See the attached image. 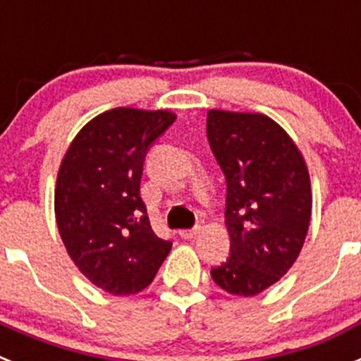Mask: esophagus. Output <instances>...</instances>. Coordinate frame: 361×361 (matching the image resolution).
Segmentation results:
<instances>
[{"label": "esophagus", "mask_w": 361, "mask_h": 361, "mask_svg": "<svg viewBox=\"0 0 361 361\" xmlns=\"http://www.w3.org/2000/svg\"><path fill=\"white\" fill-rule=\"evenodd\" d=\"M199 233H200V226H195V228H191V229H183V231L178 233V235H180L183 238H188V240H190V238H195Z\"/></svg>", "instance_id": "esophagus-1"}]
</instances>
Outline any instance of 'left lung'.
<instances>
[{
  "label": "left lung",
  "mask_w": 361,
  "mask_h": 361,
  "mask_svg": "<svg viewBox=\"0 0 361 361\" xmlns=\"http://www.w3.org/2000/svg\"><path fill=\"white\" fill-rule=\"evenodd\" d=\"M206 133L224 171L231 247L212 279L231 295L255 296L298 258L311 220V183L291 137L262 114L209 110Z\"/></svg>",
  "instance_id": "obj_1"
}]
</instances>
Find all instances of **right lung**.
I'll list each match as a JSON object with an SVG mask.
<instances>
[{
    "instance_id": "1",
    "label": "right lung",
    "mask_w": 361,
    "mask_h": 361,
    "mask_svg": "<svg viewBox=\"0 0 361 361\" xmlns=\"http://www.w3.org/2000/svg\"><path fill=\"white\" fill-rule=\"evenodd\" d=\"M168 110L114 108L75 135L56 184V220L73 264L103 291L135 295L171 250L153 233L141 199L148 149L170 128Z\"/></svg>"
}]
</instances>
